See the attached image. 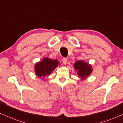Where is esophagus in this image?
<instances>
[{
    "label": "esophagus",
    "mask_w": 123,
    "mask_h": 123,
    "mask_svg": "<svg viewBox=\"0 0 123 123\" xmlns=\"http://www.w3.org/2000/svg\"><path fill=\"white\" fill-rule=\"evenodd\" d=\"M67 62V58L64 57L62 58V63H63V64H64V65H66Z\"/></svg>",
    "instance_id": "34e87169"
}]
</instances>
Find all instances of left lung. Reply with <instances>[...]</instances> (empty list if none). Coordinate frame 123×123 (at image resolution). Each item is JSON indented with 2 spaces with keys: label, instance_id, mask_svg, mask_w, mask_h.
I'll list each match as a JSON object with an SVG mask.
<instances>
[{
  "label": "left lung",
  "instance_id": "1",
  "mask_svg": "<svg viewBox=\"0 0 123 123\" xmlns=\"http://www.w3.org/2000/svg\"><path fill=\"white\" fill-rule=\"evenodd\" d=\"M74 68L77 71V75L82 80L89 76L92 71L91 66L83 61H77L74 63Z\"/></svg>",
  "mask_w": 123,
  "mask_h": 123
}]
</instances>
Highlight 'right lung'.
Returning a JSON list of instances; mask_svg holds the SVG:
<instances>
[{
  "label": "right lung",
  "mask_w": 123,
  "mask_h": 123,
  "mask_svg": "<svg viewBox=\"0 0 123 123\" xmlns=\"http://www.w3.org/2000/svg\"><path fill=\"white\" fill-rule=\"evenodd\" d=\"M60 65L57 60H53L48 58H44L42 61L38 62L35 66L36 75L39 77L49 75L58 65Z\"/></svg>",
  "instance_id": "1"
}]
</instances>
